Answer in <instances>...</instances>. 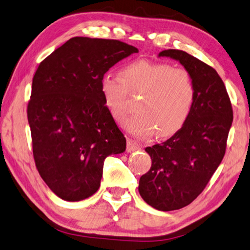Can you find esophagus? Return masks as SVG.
Segmentation results:
<instances>
[{
  "mask_svg": "<svg viewBox=\"0 0 250 250\" xmlns=\"http://www.w3.org/2000/svg\"><path fill=\"white\" fill-rule=\"evenodd\" d=\"M137 149H140L138 144L130 140V138H127V147H126V151L130 153V152H135V151H137Z\"/></svg>",
  "mask_w": 250,
  "mask_h": 250,
  "instance_id": "1",
  "label": "esophagus"
}]
</instances>
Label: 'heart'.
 <instances>
[{"label": "heart", "instance_id": "1", "mask_svg": "<svg viewBox=\"0 0 250 250\" xmlns=\"http://www.w3.org/2000/svg\"><path fill=\"white\" fill-rule=\"evenodd\" d=\"M105 105L118 123L128 114L127 93L142 95L138 113L126 124L137 137L172 135L182 127L193 107L195 87L189 72L167 63L137 60L121 70V77L106 75L101 82Z\"/></svg>", "mask_w": 250, "mask_h": 250}]
</instances>
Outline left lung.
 <instances>
[{
  "label": "left lung",
  "mask_w": 250,
  "mask_h": 250,
  "mask_svg": "<svg viewBox=\"0 0 250 250\" xmlns=\"http://www.w3.org/2000/svg\"><path fill=\"white\" fill-rule=\"evenodd\" d=\"M159 57L179 61L195 87L193 107L181 129L145 148L152 167L141 176L138 192L154 209L171 211L190 205L208 184L224 159L233 115L225 83L212 67L181 50H163Z\"/></svg>",
  "instance_id": "1"
}]
</instances>
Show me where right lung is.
Returning a JSON list of instances; mask_svg holds the SVG:
<instances>
[{
    "mask_svg": "<svg viewBox=\"0 0 250 250\" xmlns=\"http://www.w3.org/2000/svg\"><path fill=\"white\" fill-rule=\"evenodd\" d=\"M136 52L118 40L71 38L33 76L28 105L33 157L41 178L62 200L91 197L106 157L125 152L126 138L105 105L101 82Z\"/></svg>",
    "mask_w": 250,
    "mask_h": 250,
    "instance_id": "right-lung-1",
    "label": "right lung"
}]
</instances>
